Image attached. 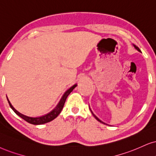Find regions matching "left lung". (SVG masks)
I'll return each mask as SVG.
<instances>
[{"mask_svg": "<svg viewBox=\"0 0 156 156\" xmlns=\"http://www.w3.org/2000/svg\"><path fill=\"white\" fill-rule=\"evenodd\" d=\"M134 47H135V49H137V50H138V51H139V52H141V51H140V49H139V48H138V47H137V46H135V45H134ZM91 113H92V114H93V115H94V117L96 118V119H97L98 122H101V123H103V124H105V123H104V122H101V120H100L99 119H98V118H97V117H96V116H95V115H94V114H93V112H91Z\"/></svg>", "mask_w": 156, "mask_h": 156, "instance_id": "obj_1", "label": "left lung"}]
</instances>
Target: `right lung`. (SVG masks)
Returning a JSON list of instances; mask_svg holds the SVG:
<instances>
[{
	"label": "right lung",
	"instance_id": "add662e5",
	"mask_svg": "<svg viewBox=\"0 0 156 156\" xmlns=\"http://www.w3.org/2000/svg\"><path fill=\"white\" fill-rule=\"evenodd\" d=\"M76 86L77 85H74L73 86H72L71 88H69V89L65 93L64 95L62 96V98H61L60 102H59V104H58V106H57L52 112H50L49 114H46V115L42 116V117H27V116L23 115V114L19 113V112H17L16 110L13 107V106L11 105V103H10V101H9V99H8V101H9V105L11 106V109H13V111L17 115H19V117L22 118L23 119H24L25 121H27V122H29V123L30 124H32V125H42V124H45L49 122H51L52 120L55 119V118L60 114L61 111H62V108H63L65 102L66 101L67 97H68L69 94L73 91V90L76 87Z\"/></svg>",
	"mask_w": 156,
	"mask_h": 156
}]
</instances>
